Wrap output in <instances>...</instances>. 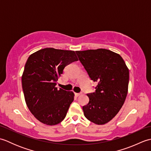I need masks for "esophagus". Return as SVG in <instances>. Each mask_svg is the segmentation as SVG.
I'll use <instances>...</instances> for the list:
<instances>
[{
	"label": "esophagus",
	"mask_w": 151,
	"mask_h": 151,
	"mask_svg": "<svg viewBox=\"0 0 151 151\" xmlns=\"http://www.w3.org/2000/svg\"><path fill=\"white\" fill-rule=\"evenodd\" d=\"M75 96H76V97H78V96H80V95H81V93H75Z\"/></svg>",
	"instance_id": "1"
}]
</instances>
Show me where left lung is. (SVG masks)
Here are the masks:
<instances>
[{"label":"left lung","instance_id":"left-lung-1","mask_svg":"<svg viewBox=\"0 0 151 151\" xmlns=\"http://www.w3.org/2000/svg\"><path fill=\"white\" fill-rule=\"evenodd\" d=\"M91 81L98 83L95 91L87 95L88 104L82 107L85 117L97 124H104L119 111L126 99L129 70L122 57L110 50L76 51Z\"/></svg>","mask_w":151,"mask_h":151}]
</instances>
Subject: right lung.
Returning <instances> with one entry per match:
<instances>
[{
	"mask_svg": "<svg viewBox=\"0 0 151 151\" xmlns=\"http://www.w3.org/2000/svg\"><path fill=\"white\" fill-rule=\"evenodd\" d=\"M75 61V51L53 48L28 57L22 76V90L28 109L42 123L55 125L65 119L74 93L56 86L65 67Z\"/></svg>",
	"mask_w": 151,
	"mask_h": 151,
	"instance_id": "add662e5",
	"label": "right lung"
}]
</instances>
